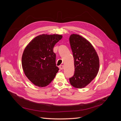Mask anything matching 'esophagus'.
<instances>
[{"mask_svg": "<svg viewBox=\"0 0 121 121\" xmlns=\"http://www.w3.org/2000/svg\"><path fill=\"white\" fill-rule=\"evenodd\" d=\"M59 68L60 69H63L64 68V65H60Z\"/></svg>", "mask_w": 121, "mask_h": 121, "instance_id": "esophagus-1", "label": "esophagus"}]
</instances>
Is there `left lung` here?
<instances>
[{
	"label": "left lung",
	"mask_w": 121,
	"mask_h": 121,
	"mask_svg": "<svg viewBox=\"0 0 121 121\" xmlns=\"http://www.w3.org/2000/svg\"><path fill=\"white\" fill-rule=\"evenodd\" d=\"M74 59L75 72L69 79L76 88L86 87L96 76L99 68V60L92 44L81 36L72 34L69 38Z\"/></svg>",
	"instance_id": "1"
}]
</instances>
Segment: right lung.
<instances>
[{"label": "right lung", "instance_id": "obj_1", "mask_svg": "<svg viewBox=\"0 0 121 121\" xmlns=\"http://www.w3.org/2000/svg\"><path fill=\"white\" fill-rule=\"evenodd\" d=\"M62 38L58 34H42L36 37L26 47L22 57L25 75L35 85L47 86L54 78L59 69L56 66V44Z\"/></svg>", "mask_w": 121, "mask_h": 121}]
</instances>
